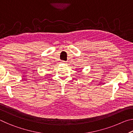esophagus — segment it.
Masks as SVG:
<instances>
[{
    "label": "esophagus",
    "instance_id": "1",
    "mask_svg": "<svg viewBox=\"0 0 133 133\" xmlns=\"http://www.w3.org/2000/svg\"><path fill=\"white\" fill-rule=\"evenodd\" d=\"M61 63L62 64H67V62H65V61H62Z\"/></svg>",
    "mask_w": 133,
    "mask_h": 133
}]
</instances>
